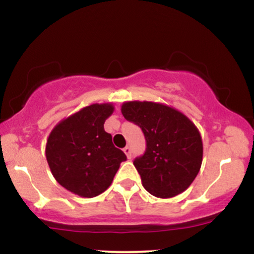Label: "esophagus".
I'll list each match as a JSON object with an SVG mask.
<instances>
[{
  "instance_id": "1",
  "label": "esophagus",
  "mask_w": 254,
  "mask_h": 254,
  "mask_svg": "<svg viewBox=\"0 0 254 254\" xmlns=\"http://www.w3.org/2000/svg\"><path fill=\"white\" fill-rule=\"evenodd\" d=\"M123 151L125 153V155L127 156V159H130V157H131V148L129 147V145H127V147H125L123 149Z\"/></svg>"
}]
</instances>
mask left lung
Listing matches in <instances>:
<instances>
[{"label": "left lung", "mask_w": 254, "mask_h": 254, "mask_svg": "<svg viewBox=\"0 0 254 254\" xmlns=\"http://www.w3.org/2000/svg\"><path fill=\"white\" fill-rule=\"evenodd\" d=\"M124 118L143 131L147 148L133 160L142 185L153 196L171 198L191 185L203 159L202 137L192 122L167 105L127 101Z\"/></svg>", "instance_id": "8db88e82"}]
</instances>
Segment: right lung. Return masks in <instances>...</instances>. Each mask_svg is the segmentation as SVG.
<instances>
[{
	"mask_svg": "<svg viewBox=\"0 0 254 254\" xmlns=\"http://www.w3.org/2000/svg\"><path fill=\"white\" fill-rule=\"evenodd\" d=\"M112 104H93L63 119L46 142V160L58 184L72 193L92 198L112 183L127 155L104 129Z\"/></svg>",
	"mask_w": 254,
	"mask_h": 254,
	"instance_id": "add662e5",
	"label": "right lung"
}]
</instances>
